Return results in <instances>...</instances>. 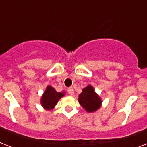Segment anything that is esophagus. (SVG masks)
I'll return each instance as SVG.
<instances>
[{
	"mask_svg": "<svg viewBox=\"0 0 147 147\" xmlns=\"http://www.w3.org/2000/svg\"><path fill=\"white\" fill-rule=\"evenodd\" d=\"M67 91H68V93H69L70 95H73L74 94V89L72 87L69 88L67 89Z\"/></svg>",
	"mask_w": 147,
	"mask_h": 147,
	"instance_id": "1",
	"label": "esophagus"
}]
</instances>
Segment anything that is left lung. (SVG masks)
<instances>
[{
	"label": "left lung",
	"instance_id": "obj_1",
	"mask_svg": "<svg viewBox=\"0 0 147 147\" xmlns=\"http://www.w3.org/2000/svg\"><path fill=\"white\" fill-rule=\"evenodd\" d=\"M78 102L82 107L88 113L98 111L102 104V100L94 91L92 85H88L82 89V92L78 95Z\"/></svg>",
	"mask_w": 147,
	"mask_h": 147
}]
</instances>
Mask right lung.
<instances>
[{"instance_id": "1", "label": "right lung", "mask_w": 147, "mask_h": 147, "mask_svg": "<svg viewBox=\"0 0 147 147\" xmlns=\"http://www.w3.org/2000/svg\"><path fill=\"white\" fill-rule=\"evenodd\" d=\"M64 96V92H57L54 88L50 85H48L41 97L40 103H41L42 107L45 110L49 111V110L53 109L55 105H57L60 98Z\"/></svg>"}]
</instances>
